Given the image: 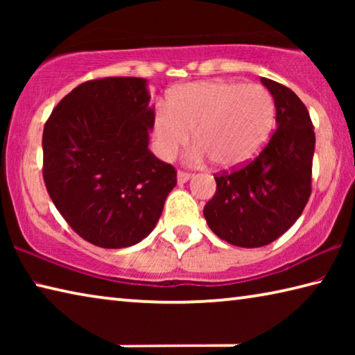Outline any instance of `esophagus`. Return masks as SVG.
<instances>
[{"label": "esophagus", "mask_w": 355, "mask_h": 355, "mask_svg": "<svg viewBox=\"0 0 355 355\" xmlns=\"http://www.w3.org/2000/svg\"><path fill=\"white\" fill-rule=\"evenodd\" d=\"M177 178H178V183H186V182H188V180L192 178V173L184 172V171H178Z\"/></svg>", "instance_id": "34e87169"}]
</instances>
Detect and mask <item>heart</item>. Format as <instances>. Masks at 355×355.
Masks as SVG:
<instances>
[{"label":"heart","mask_w":355,"mask_h":355,"mask_svg":"<svg viewBox=\"0 0 355 355\" xmlns=\"http://www.w3.org/2000/svg\"><path fill=\"white\" fill-rule=\"evenodd\" d=\"M275 101L260 84L211 80L182 84L167 105L155 111V147L171 159L189 142H199L189 159L200 163L211 156L220 167H238L250 161L268 142L274 127Z\"/></svg>","instance_id":"obj_1"}]
</instances>
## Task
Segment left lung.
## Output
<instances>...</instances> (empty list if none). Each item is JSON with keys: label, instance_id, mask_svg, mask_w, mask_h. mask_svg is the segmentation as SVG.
<instances>
[{"label": "left lung", "instance_id": "obj_1", "mask_svg": "<svg viewBox=\"0 0 355 355\" xmlns=\"http://www.w3.org/2000/svg\"><path fill=\"white\" fill-rule=\"evenodd\" d=\"M261 83L275 101L277 130L249 163L214 173L216 194L203 208L220 239L261 248L277 239L302 214L311 194L315 131L307 107L291 89Z\"/></svg>", "mask_w": 355, "mask_h": 355}]
</instances>
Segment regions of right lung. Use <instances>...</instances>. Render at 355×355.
I'll use <instances>...</instances> for the list:
<instances>
[{"label": "right lung", "instance_id": "right-lung-1", "mask_svg": "<svg viewBox=\"0 0 355 355\" xmlns=\"http://www.w3.org/2000/svg\"><path fill=\"white\" fill-rule=\"evenodd\" d=\"M148 100L144 78H98L65 95L45 122L48 194L73 232L98 248L142 241L177 184L175 167L148 150Z\"/></svg>", "mask_w": 355, "mask_h": 355}]
</instances>
